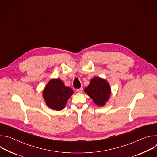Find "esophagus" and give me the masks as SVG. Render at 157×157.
<instances>
[{
  "mask_svg": "<svg viewBox=\"0 0 157 157\" xmlns=\"http://www.w3.org/2000/svg\"><path fill=\"white\" fill-rule=\"evenodd\" d=\"M82 90H83V87H81V88H79V89H76V91L79 93H81L82 92Z\"/></svg>",
  "mask_w": 157,
  "mask_h": 157,
  "instance_id": "esophagus-1",
  "label": "esophagus"
}]
</instances>
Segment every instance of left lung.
I'll list each match as a JSON object with an SVG mask.
<instances>
[{"label": "left lung", "instance_id": "left-lung-1", "mask_svg": "<svg viewBox=\"0 0 157 157\" xmlns=\"http://www.w3.org/2000/svg\"><path fill=\"white\" fill-rule=\"evenodd\" d=\"M84 91L97 105L104 106L109 99L111 89L106 80L99 77H94L84 89Z\"/></svg>", "mask_w": 157, "mask_h": 157}]
</instances>
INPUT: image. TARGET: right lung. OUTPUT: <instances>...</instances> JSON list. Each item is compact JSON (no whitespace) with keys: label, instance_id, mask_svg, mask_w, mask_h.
I'll use <instances>...</instances> for the list:
<instances>
[{"label":"right lung","instance_id":"right-lung-1","mask_svg":"<svg viewBox=\"0 0 157 157\" xmlns=\"http://www.w3.org/2000/svg\"><path fill=\"white\" fill-rule=\"evenodd\" d=\"M73 94L72 89L66 87L59 79H51L43 91L47 105L56 110L63 109L69 98Z\"/></svg>","mask_w":157,"mask_h":157}]
</instances>
